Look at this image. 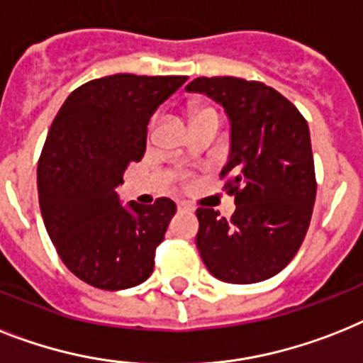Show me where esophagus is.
I'll list each match as a JSON object with an SVG mask.
<instances>
[{
    "mask_svg": "<svg viewBox=\"0 0 363 363\" xmlns=\"http://www.w3.org/2000/svg\"><path fill=\"white\" fill-rule=\"evenodd\" d=\"M179 211H182V212H194V207H191V205H188V203L181 201V203H179Z\"/></svg>",
    "mask_w": 363,
    "mask_h": 363,
    "instance_id": "obj_1",
    "label": "esophagus"
}]
</instances>
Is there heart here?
Masks as SVG:
<instances>
[{
	"label": "heart",
	"instance_id": "1",
	"mask_svg": "<svg viewBox=\"0 0 363 363\" xmlns=\"http://www.w3.org/2000/svg\"><path fill=\"white\" fill-rule=\"evenodd\" d=\"M197 113H199V111H197Z\"/></svg>",
	"mask_w": 363,
	"mask_h": 363
}]
</instances>
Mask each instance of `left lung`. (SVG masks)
Wrapping results in <instances>:
<instances>
[{
    "instance_id": "8db88e82",
    "label": "left lung",
    "mask_w": 363,
    "mask_h": 363,
    "mask_svg": "<svg viewBox=\"0 0 363 363\" xmlns=\"http://www.w3.org/2000/svg\"><path fill=\"white\" fill-rule=\"evenodd\" d=\"M229 119L225 190L235 194L231 220L197 208L196 244L203 263L225 284L248 285L281 272L296 255L313 212L315 166L306 119L284 95L242 78H196Z\"/></svg>"
}]
</instances>
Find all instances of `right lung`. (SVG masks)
Instances as JSON below:
<instances>
[{
    "mask_svg": "<svg viewBox=\"0 0 363 363\" xmlns=\"http://www.w3.org/2000/svg\"><path fill=\"white\" fill-rule=\"evenodd\" d=\"M186 76L91 79L55 115L37 167L38 203L59 257L85 284L121 291L143 284L175 216L167 197L121 203L115 188L145 155L147 125Z\"/></svg>",
    "mask_w": 363,
    "mask_h": 363,
    "instance_id": "1",
    "label": "right lung"
}]
</instances>
